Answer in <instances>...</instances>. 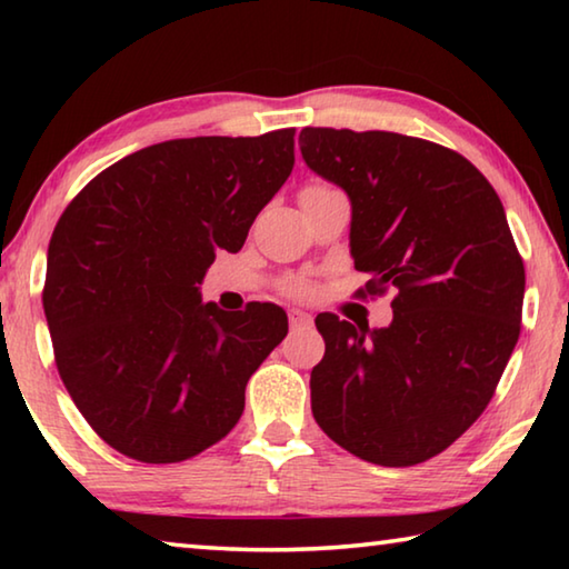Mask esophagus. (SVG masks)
Listing matches in <instances>:
<instances>
[{"instance_id":"esophagus-1","label":"esophagus","mask_w":569,"mask_h":569,"mask_svg":"<svg viewBox=\"0 0 569 569\" xmlns=\"http://www.w3.org/2000/svg\"><path fill=\"white\" fill-rule=\"evenodd\" d=\"M313 319L311 313H303V311H291V326L293 329H298V326H311Z\"/></svg>"}]
</instances>
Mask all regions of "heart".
<instances>
[{
	"label": "heart",
	"instance_id": "heart-1",
	"mask_svg": "<svg viewBox=\"0 0 569 569\" xmlns=\"http://www.w3.org/2000/svg\"><path fill=\"white\" fill-rule=\"evenodd\" d=\"M323 188H326V186H321V182H311V186H306L303 190H323ZM293 293H296V296H306L308 288H306V286H296Z\"/></svg>",
	"mask_w": 569,
	"mask_h": 569
}]
</instances>
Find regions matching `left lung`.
Listing matches in <instances>:
<instances>
[{"mask_svg":"<svg viewBox=\"0 0 569 569\" xmlns=\"http://www.w3.org/2000/svg\"><path fill=\"white\" fill-rule=\"evenodd\" d=\"M298 146L351 200L359 296L397 291L387 329L316 316L313 419L371 465H421L479 419L519 339L525 263L502 200L459 152L409 134L303 128Z\"/></svg>","mask_w":569,"mask_h":569,"instance_id":"obj_1","label":"left lung"}]
</instances>
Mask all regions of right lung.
Returning a JSON list of instances; mask_svg holds the SVG:
<instances>
[{
	"mask_svg": "<svg viewBox=\"0 0 569 569\" xmlns=\"http://www.w3.org/2000/svg\"><path fill=\"white\" fill-rule=\"evenodd\" d=\"M293 128L182 138L122 158L77 192L47 250L42 306L74 407L120 455L172 465L236 427L246 383L288 319L200 301L218 250L243 248L293 170Z\"/></svg>",
	"mask_w": 569,
	"mask_h": 569,
	"instance_id": "add662e5",
	"label": "right lung"
}]
</instances>
